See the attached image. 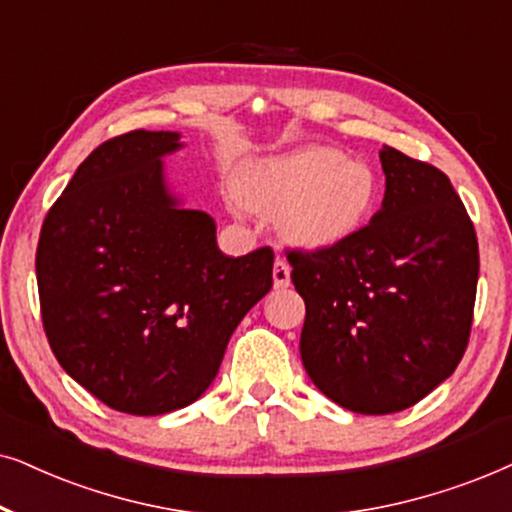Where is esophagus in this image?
Masks as SVG:
<instances>
[{
  "label": "esophagus",
  "mask_w": 512,
  "mask_h": 512,
  "mask_svg": "<svg viewBox=\"0 0 512 512\" xmlns=\"http://www.w3.org/2000/svg\"><path fill=\"white\" fill-rule=\"evenodd\" d=\"M274 285L276 288H288L290 285V267L285 260H276L274 264Z\"/></svg>",
  "instance_id": "obj_1"
}]
</instances>
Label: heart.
<instances>
[{
	"label": "heart",
	"mask_w": 512,
	"mask_h": 512,
	"mask_svg": "<svg viewBox=\"0 0 512 512\" xmlns=\"http://www.w3.org/2000/svg\"><path fill=\"white\" fill-rule=\"evenodd\" d=\"M238 199L255 213H278L285 241L325 250L351 241L377 213L381 180L370 163L339 149L304 147L250 163Z\"/></svg>",
	"instance_id": "obj_1"
}]
</instances>
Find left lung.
Returning a JSON list of instances; mask_svg holds the SVG:
<instances>
[{
    "label": "left lung",
    "mask_w": 512,
    "mask_h": 512,
    "mask_svg": "<svg viewBox=\"0 0 512 512\" xmlns=\"http://www.w3.org/2000/svg\"><path fill=\"white\" fill-rule=\"evenodd\" d=\"M381 208L351 241L288 252L306 304L304 370L358 414H393L426 398L468 346L478 238L449 177L398 149L379 152Z\"/></svg>",
    "instance_id": "1"
}]
</instances>
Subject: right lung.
<instances>
[{
  "mask_svg": "<svg viewBox=\"0 0 512 512\" xmlns=\"http://www.w3.org/2000/svg\"><path fill=\"white\" fill-rule=\"evenodd\" d=\"M182 147L173 131L102 142L46 215L34 262L58 363L138 417L199 400L274 283L271 248L224 255L213 217L170 192L163 156Z\"/></svg>",
  "mask_w": 512,
  "mask_h": 512,
  "instance_id": "1",
  "label": "right lung"
}]
</instances>
